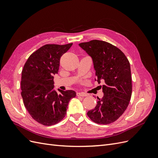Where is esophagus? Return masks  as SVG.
<instances>
[{
	"label": "esophagus",
	"mask_w": 158,
	"mask_h": 158,
	"mask_svg": "<svg viewBox=\"0 0 158 158\" xmlns=\"http://www.w3.org/2000/svg\"><path fill=\"white\" fill-rule=\"evenodd\" d=\"M76 95H77V96H82V97H85V96H87V94L84 93V92H77V94H76Z\"/></svg>",
	"instance_id": "obj_1"
}]
</instances>
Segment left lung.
Returning <instances> with one entry per match:
<instances>
[{
	"mask_svg": "<svg viewBox=\"0 0 158 158\" xmlns=\"http://www.w3.org/2000/svg\"><path fill=\"white\" fill-rule=\"evenodd\" d=\"M79 46L92 57L97 80L102 86L103 96L98 98L95 107L87 113L94 122L101 125L113 123L127 109L132 94L129 61L123 52L109 43L92 40Z\"/></svg>",
	"mask_w": 158,
	"mask_h": 158,
	"instance_id": "8db88e82",
	"label": "left lung"
}]
</instances>
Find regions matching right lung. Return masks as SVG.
I'll list each match as a JSON object with an SVG mask.
<instances>
[{
  "mask_svg": "<svg viewBox=\"0 0 158 158\" xmlns=\"http://www.w3.org/2000/svg\"><path fill=\"white\" fill-rule=\"evenodd\" d=\"M73 44L42 46L29 56L23 66L21 95L23 104L35 121L51 126L63 120L70 100L76 97L73 90L54 89V75L59 72L60 56Z\"/></svg>",
  "mask_w": 158,
  "mask_h": 158,
  "instance_id": "1",
  "label": "right lung"
}]
</instances>
